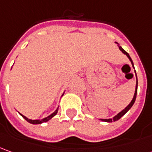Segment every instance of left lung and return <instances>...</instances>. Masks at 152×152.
<instances>
[{"instance_id":"left-lung-1","label":"left lung","mask_w":152,"mask_h":152,"mask_svg":"<svg viewBox=\"0 0 152 152\" xmlns=\"http://www.w3.org/2000/svg\"><path fill=\"white\" fill-rule=\"evenodd\" d=\"M118 49L121 50V51L123 52L124 55H127V56H128V58H129V60L131 61V64H132V66H133V67H134L133 61H132V60H131V58H130V56H129V55L128 53H127V52H126L125 50H124V49H122V47H121V46H119V45H118ZM136 80H137V77H136ZM137 86H138V81H136V87H135V92H134V95L133 99H132V101L130 102V103L129 104L128 106L125 107V108H124V110H122L121 112L118 113V114H117L116 116H114V117H113V118H107V119H102V121H105V122H113V121H117V120H118V119L121 118V117H122L123 115H124V114H125L126 113L128 112L129 110V108H130V107L133 106V104H134V101H135V98H136V94H137Z\"/></svg>"}]
</instances>
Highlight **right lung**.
<instances>
[{"label":"right lung","mask_w":152,"mask_h":152,"mask_svg":"<svg viewBox=\"0 0 152 152\" xmlns=\"http://www.w3.org/2000/svg\"><path fill=\"white\" fill-rule=\"evenodd\" d=\"M57 109H56V111H55V113H53L52 114H50V116H48L47 118H43V119H41V120H39V119H36V120H32V119H29V118H28L27 117H25V116H23V114H21L22 116H23V118H24L28 123L30 124H42V123H45V122H47V121H49L50 120V118H52L54 116H55V114L57 113Z\"/></svg>","instance_id":"add662e5"}]
</instances>
